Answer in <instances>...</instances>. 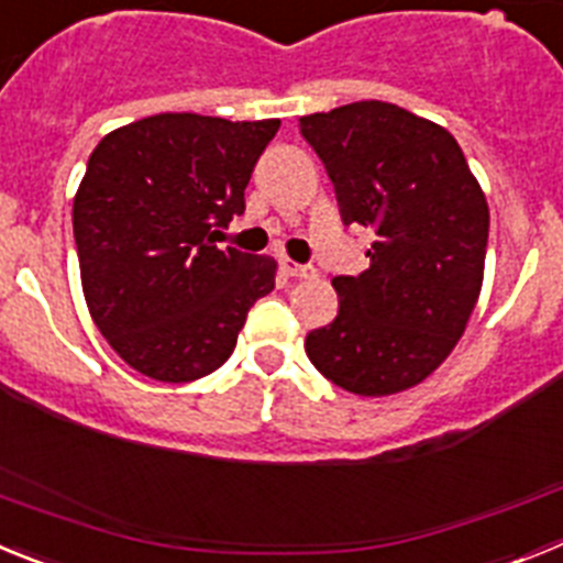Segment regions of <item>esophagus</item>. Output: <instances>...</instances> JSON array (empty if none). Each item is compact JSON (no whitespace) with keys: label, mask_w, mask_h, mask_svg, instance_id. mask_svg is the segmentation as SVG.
Here are the masks:
<instances>
[{"label":"esophagus","mask_w":563,"mask_h":563,"mask_svg":"<svg viewBox=\"0 0 563 563\" xmlns=\"http://www.w3.org/2000/svg\"><path fill=\"white\" fill-rule=\"evenodd\" d=\"M282 271L287 273V276L292 278H310L316 276V267L312 265H298V262H292V258H282Z\"/></svg>","instance_id":"obj_1"}]
</instances>
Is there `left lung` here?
I'll use <instances>...</instances> for the list:
<instances>
[{
  "label": "left lung",
  "instance_id": "1",
  "mask_svg": "<svg viewBox=\"0 0 563 563\" xmlns=\"http://www.w3.org/2000/svg\"><path fill=\"white\" fill-rule=\"evenodd\" d=\"M335 183L346 225L375 233L361 276H335V321L305 350L327 380L361 397L422 383L467 327L485 278L490 211L454 134L383 101L301 118Z\"/></svg>",
  "mask_w": 563,
  "mask_h": 563
}]
</instances>
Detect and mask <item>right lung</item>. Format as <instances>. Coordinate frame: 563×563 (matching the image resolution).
I'll use <instances>...</instances> for the list:
<instances>
[{
  "label": "right lung",
  "mask_w": 563,
  "mask_h": 563,
  "mask_svg": "<svg viewBox=\"0 0 563 563\" xmlns=\"http://www.w3.org/2000/svg\"><path fill=\"white\" fill-rule=\"evenodd\" d=\"M282 121L163 112L114 129L73 200L89 316L123 361L163 383L220 369L247 310L276 285L273 256L220 247L245 211Z\"/></svg>",
  "instance_id": "add662e5"
}]
</instances>
